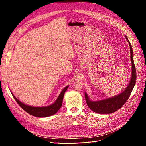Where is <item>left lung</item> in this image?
Segmentation results:
<instances>
[{"instance_id": "obj_1", "label": "left lung", "mask_w": 146, "mask_h": 146, "mask_svg": "<svg viewBox=\"0 0 146 146\" xmlns=\"http://www.w3.org/2000/svg\"><path fill=\"white\" fill-rule=\"evenodd\" d=\"M125 38L128 41L130 48V53H131V61L132 64L131 79L130 80L129 85L125 90V91L122 92L121 94L111 98L105 99H104V100L99 101H92L89 99L88 96L85 93V99L87 105L92 111H93L96 113L100 114H110L111 113H113L119 110L128 100V99L129 98L130 95H131L132 90L135 86L137 76L136 69L133 60V51L131 45L130 44L126 36Z\"/></svg>"}]
</instances>
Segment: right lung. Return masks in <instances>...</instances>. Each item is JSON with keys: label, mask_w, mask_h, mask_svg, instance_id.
Wrapping results in <instances>:
<instances>
[{"label": "right lung", "mask_w": 146, "mask_h": 146, "mask_svg": "<svg viewBox=\"0 0 146 146\" xmlns=\"http://www.w3.org/2000/svg\"><path fill=\"white\" fill-rule=\"evenodd\" d=\"M68 87V86H66L63 89L62 91H61V92L60 93V95L58 96L56 101L54 103L50 106L44 107H34L25 105L21 102L18 99H17V98H15V96L13 95L12 93V95L14 98L15 100L17 101L18 105L21 106V108H22L29 114L35 117H47L57 113L59 109L61 108V105H62L64 93Z\"/></svg>", "instance_id": "right-lung-1"}]
</instances>
